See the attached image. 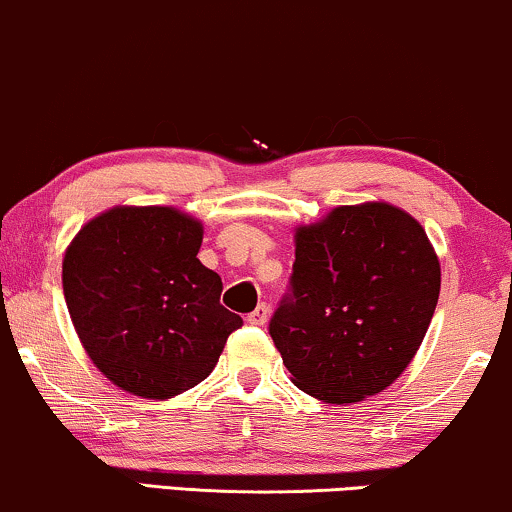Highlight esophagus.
Segmentation results:
<instances>
[{
    "label": "esophagus",
    "mask_w": 512,
    "mask_h": 512,
    "mask_svg": "<svg viewBox=\"0 0 512 512\" xmlns=\"http://www.w3.org/2000/svg\"><path fill=\"white\" fill-rule=\"evenodd\" d=\"M267 319H269V307L264 302L257 304L255 312L248 314V323H252V326H264V323H267Z\"/></svg>",
    "instance_id": "esophagus-1"
}]
</instances>
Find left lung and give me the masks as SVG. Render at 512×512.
<instances>
[{
	"label": "left lung",
	"mask_w": 512,
	"mask_h": 512,
	"mask_svg": "<svg viewBox=\"0 0 512 512\" xmlns=\"http://www.w3.org/2000/svg\"><path fill=\"white\" fill-rule=\"evenodd\" d=\"M437 252L409 212L340 205L295 229L290 293L269 335L302 392L354 404L416 357L439 300Z\"/></svg>",
	"instance_id": "left-lung-1"
}]
</instances>
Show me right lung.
<instances>
[{
	"label": "right lung",
	"instance_id": "right-lung-1",
	"mask_svg": "<svg viewBox=\"0 0 512 512\" xmlns=\"http://www.w3.org/2000/svg\"><path fill=\"white\" fill-rule=\"evenodd\" d=\"M203 224L160 205H115L63 255V295L84 352L120 390L170 399L205 380L243 319L198 260Z\"/></svg>",
	"mask_w": 512,
	"mask_h": 512
}]
</instances>
